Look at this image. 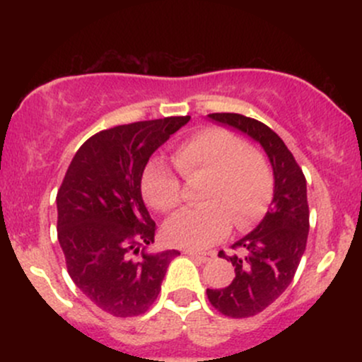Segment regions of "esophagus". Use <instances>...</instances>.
Segmentation results:
<instances>
[{
  "label": "esophagus",
  "mask_w": 362,
  "mask_h": 362,
  "mask_svg": "<svg viewBox=\"0 0 362 362\" xmlns=\"http://www.w3.org/2000/svg\"><path fill=\"white\" fill-rule=\"evenodd\" d=\"M184 252L189 257H192V259H197V260H201V262H209V260L214 259V253L213 252H211V253H201V252H195V250H189V248H187V250H184Z\"/></svg>",
  "instance_id": "1"
}]
</instances>
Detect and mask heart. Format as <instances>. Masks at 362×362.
Wrapping results in <instances>:
<instances>
[{
	"instance_id": "b5f03b06",
	"label": "heart",
	"mask_w": 362,
	"mask_h": 362,
	"mask_svg": "<svg viewBox=\"0 0 362 362\" xmlns=\"http://www.w3.org/2000/svg\"><path fill=\"white\" fill-rule=\"evenodd\" d=\"M173 163L185 178L206 175L201 201L204 206L178 211L165 223L163 236L173 247L189 250L218 243L235 224L247 230L267 211L274 178L262 153L221 127L195 132L175 148ZM141 194L153 209L168 213L182 201L177 173L161 160H151L141 177Z\"/></svg>"
}]
</instances>
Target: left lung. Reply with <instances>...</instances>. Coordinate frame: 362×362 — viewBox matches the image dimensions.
<instances>
[{"label": "left lung", "mask_w": 362, "mask_h": 362, "mask_svg": "<svg viewBox=\"0 0 362 362\" xmlns=\"http://www.w3.org/2000/svg\"><path fill=\"white\" fill-rule=\"evenodd\" d=\"M214 122L233 127L264 148L274 173V197L257 228L233 243L235 279L221 289H207V300L231 318H247L272 305L288 289L305 253L310 230L306 178L279 136L242 114H209Z\"/></svg>", "instance_id": "obj_1"}]
</instances>
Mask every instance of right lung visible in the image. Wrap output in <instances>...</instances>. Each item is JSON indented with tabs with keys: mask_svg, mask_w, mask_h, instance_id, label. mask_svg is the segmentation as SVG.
<instances>
[{
	"mask_svg": "<svg viewBox=\"0 0 362 362\" xmlns=\"http://www.w3.org/2000/svg\"><path fill=\"white\" fill-rule=\"evenodd\" d=\"M190 117L97 132L74 155L57 192V240L68 274L98 308L138 317L160 294L178 250L148 253L156 224L141 195L149 158Z\"/></svg>",
	"mask_w": 362,
	"mask_h": 362,
	"instance_id": "add662e5",
	"label": "right lung"
}]
</instances>
